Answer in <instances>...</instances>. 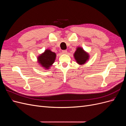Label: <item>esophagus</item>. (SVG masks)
Wrapping results in <instances>:
<instances>
[{
  "label": "esophagus",
  "mask_w": 126,
  "mask_h": 126,
  "mask_svg": "<svg viewBox=\"0 0 126 126\" xmlns=\"http://www.w3.org/2000/svg\"><path fill=\"white\" fill-rule=\"evenodd\" d=\"M62 52L63 53V54H67V51L66 50H62Z\"/></svg>",
  "instance_id": "34e87169"
}]
</instances>
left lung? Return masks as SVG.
Instances as JSON below:
<instances>
[{"mask_svg":"<svg viewBox=\"0 0 126 126\" xmlns=\"http://www.w3.org/2000/svg\"><path fill=\"white\" fill-rule=\"evenodd\" d=\"M88 54L81 48H78L74 54V56L77 62L79 64H83L88 59Z\"/></svg>","mask_w":126,"mask_h":126,"instance_id":"obj_1","label":"left lung"}]
</instances>
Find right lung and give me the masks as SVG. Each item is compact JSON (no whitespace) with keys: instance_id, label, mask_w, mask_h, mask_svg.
Here are the masks:
<instances>
[{"instance_id":"right-lung-1","label":"right lung","mask_w":126,"mask_h":126,"mask_svg":"<svg viewBox=\"0 0 126 126\" xmlns=\"http://www.w3.org/2000/svg\"><path fill=\"white\" fill-rule=\"evenodd\" d=\"M56 54L50 50H46L44 54L38 57V61L41 65L46 69H48L49 66L54 63L56 58Z\"/></svg>"}]
</instances>
